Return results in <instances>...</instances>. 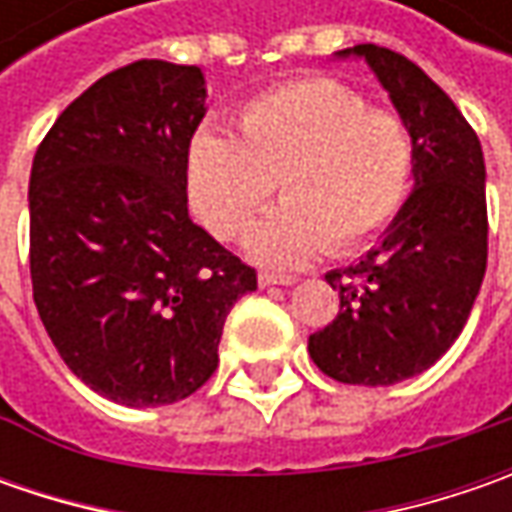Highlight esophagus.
<instances>
[{"mask_svg":"<svg viewBox=\"0 0 512 512\" xmlns=\"http://www.w3.org/2000/svg\"><path fill=\"white\" fill-rule=\"evenodd\" d=\"M296 282V276H285V273H267L262 270L259 273V285L270 287V285H293Z\"/></svg>","mask_w":512,"mask_h":512,"instance_id":"esophagus-1","label":"esophagus"}]
</instances>
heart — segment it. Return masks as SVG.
Instances as JSON below:
<instances>
[{
	"mask_svg": "<svg viewBox=\"0 0 512 512\" xmlns=\"http://www.w3.org/2000/svg\"><path fill=\"white\" fill-rule=\"evenodd\" d=\"M416 179V139L402 113L370 108L327 76L293 79L250 96L236 139L202 128L187 145V193L202 225L236 242L273 199H285L250 236L265 265H302L330 247L350 256L396 222Z\"/></svg>",
	"mask_w": 512,
	"mask_h": 512,
	"instance_id": "obj_1",
	"label": "heart"
}]
</instances>
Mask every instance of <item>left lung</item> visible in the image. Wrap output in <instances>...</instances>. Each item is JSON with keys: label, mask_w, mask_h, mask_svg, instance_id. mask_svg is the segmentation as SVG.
Listing matches in <instances>:
<instances>
[{"label": "left lung", "mask_w": 512, "mask_h": 512, "mask_svg": "<svg viewBox=\"0 0 512 512\" xmlns=\"http://www.w3.org/2000/svg\"><path fill=\"white\" fill-rule=\"evenodd\" d=\"M364 56L416 139V187L359 265L330 270L336 319L307 339L316 367L342 384L387 387L439 362L459 339L487 267L484 156L462 110L419 65L379 45Z\"/></svg>", "instance_id": "left-lung-1"}]
</instances>
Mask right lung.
Instances as JSON below:
<instances>
[{"instance_id": "add662e5", "label": "right lung", "mask_w": 512, "mask_h": 512, "mask_svg": "<svg viewBox=\"0 0 512 512\" xmlns=\"http://www.w3.org/2000/svg\"><path fill=\"white\" fill-rule=\"evenodd\" d=\"M196 65L139 59L59 113L30 168L39 319L90 390L128 407L196 393L256 270L187 216V145L205 119Z\"/></svg>"}]
</instances>
